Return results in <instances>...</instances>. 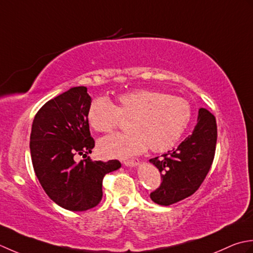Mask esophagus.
Listing matches in <instances>:
<instances>
[{
  "mask_svg": "<svg viewBox=\"0 0 253 253\" xmlns=\"http://www.w3.org/2000/svg\"><path fill=\"white\" fill-rule=\"evenodd\" d=\"M123 163H125V165L127 167H134V166H136L138 163H140V159L136 158V157H133L131 159H126V161Z\"/></svg>",
  "mask_w": 253,
  "mask_h": 253,
  "instance_id": "obj_1",
  "label": "esophagus"
}]
</instances>
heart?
I'll return each mask as SVG.
<instances>
[{
    "label": "heart",
    "instance_id": "heart-1",
    "mask_svg": "<svg viewBox=\"0 0 253 253\" xmlns=\"http://www.w3.org/2000/svg\"><path fill=\"white\" fill-rule=\"evenodd\" d=\"M191 106L184 98L153 89H135L117 97L116 106L106 97H97L87 110L89 126L97 132L110 133L121 118L130 120L127 134H113L98 143L100 155L123 158L143 153L149 146L163 153L176 145L191 120Z\"/></svg>",
    "mask_w": 253,
    "mask_h": 253
}]
</instances>
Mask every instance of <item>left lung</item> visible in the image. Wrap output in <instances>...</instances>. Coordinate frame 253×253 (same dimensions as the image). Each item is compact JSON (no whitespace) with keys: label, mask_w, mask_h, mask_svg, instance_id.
Masks as SVG:
<instances>
[{"label":"left lung","mask_w":253,"mask_h":253,"mask_svg":"<svg viewBox=\"0 0 253 253\" xmlns=\"http://www.w3.org/2000/svg\"><path fill=\"white\" fill-rule=\"evenodd\" d=\"M217 126L215 117L201 108L192 134L177 148L149 159L161 171L162 183L151 193L159 205L168 206L192 195L209 173L215 156Z\"/></svg>","instance_id":"left-lung-1"}]
</instances>
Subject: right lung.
Segmentation results:
<instances>
[{"label": "right lung", "instance_id": "obj_1", "mask_svg": "<svg viewBox=\"0 0 253 253\" xmlns=\"http://www.w3.org/2000/svg\"><path fill=\"white\" fill-rule=\"evenodd\" d=\"M91 102L85 86L73 87L40 108L30 133V155L41 187L61 208L82 212L102 198V180L121 167L117 159L92 162L95 146L87 110ZM85 159L77 164L74 156Z\"/></svg>", "mask_w": 253, "mask_h": 253}]
</instances>
